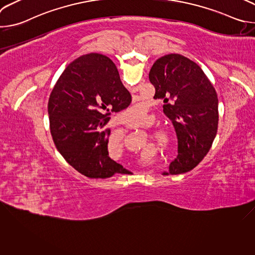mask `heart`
<instances>
[{"label": "heart", "instance_id": "heart-1", "mask_svg": "<svg viewBox=\"0 0 255 255\" xmlns=\"http://www.w3.org/2000/svg\"><path fill=\"white\" fill-rule=\"evenodd\" d=\"M138 107H134L129 109L126 112L123 113L122 115V120L123 123L126 125H131L136 122L138 119V112H136V109ZM144 114V112H143ZM152 136L154 140L156 141L157 145L162 149H166L169 145L172 142V137L169 133V131L165 128H157L153 131ZM110 141L111 144L113 145V147L119 151H122L123 148V133L121 131H114L112 132L110 136Z\"/></svg>", "mask_w": 255, "mask_h": 255}]
</instances>
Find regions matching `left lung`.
<instances>
[{
	"label": "left lung",
	"mask_w": 255,
	"mask_h": 255,
	"mask_svg": "<svg viewBox=\"0 0 255 255\" xmlns=\"http://www.w3.org/2000/svg\"><path fill=\"white\" fill-rule=\"evenodd\" d=\"M149 81L155 88L154 99L165 103L163 112L177 136V156L163 174L190 171L207 155L217 134L216 91L196 62L175 53L153 63Z\"/></svg>",
	"instance_id": "8db88e82"
}]
</instances>
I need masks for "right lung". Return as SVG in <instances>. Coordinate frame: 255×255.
<instances>
[{"label":"right lung","instance_id":"obj_1","mask_svg":"<svg viewBox=\"0 0 255 255\" xmlns=\"http://www.w3.org/2000/svg\"><path fill=\"white\" fill-rule=\"evenodd\" d=\"M130 103L116 65L106 55L89 53L69 63L48 101L50 133L67 163L90 178L127 173L109 156L111 130L105 126L111 112H120Z\"/></svg>","mask_w":255,"mask_h":255}]
</instances>
